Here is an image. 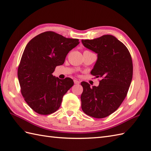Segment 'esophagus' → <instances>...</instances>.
<instances>
[{"mask_svg":"<svg viewBox=\"0 0 151 151\" xmlns=\"http://www.w3.org/2000/svg\"><path fill=\"white\" fill-rule=\"evenodd\" d=\"M74 83L75 84H79L80 83V82L79 81V80H74Z\"/></svg>","mask_w":151,"mask_h":151,"instance_id":"obj_1","label":"esophagus"}]
</instances>
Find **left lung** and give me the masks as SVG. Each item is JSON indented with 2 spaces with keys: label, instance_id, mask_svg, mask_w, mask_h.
I'll return each instance as SVG.
<instances>
[{
  "label": "left lung",
  "instance_id": "1",
  "mask_svg": "<svg viewBox=\"0 0 151 151\" xmlns=\"http://www.w3.org/2000/svg\"><path fill=\"white\" fill-rule=\"evenodd\" d=\"M82 42L98 54L91 74L101 78L97 87L81 82L82 109L93 118L107 117L118 109L127 96L132 78L131 54L122 42L110 35Z\"/></svg>",
  "mask_w": 151,
  "mask_h": 151
}]
</instances>
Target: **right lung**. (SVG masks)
Wrapping results in <instances>:
<instances>
[{
	"instance_id": "obj_1",
	"label": "right lung",
	"mask_w": 151,
	"mask_h": 151,
	"mask_svg": "<svg viewBox=\"0 0 151 151\" xmlns=\"http://www.w3.org/2000/svg\"><path fill=\"white\" fill-rule=\"evenodd\" d=\"M79 43L78 39L45 31L27 44L18 68V78L24 100L38 114L57 111L63 96L74 84L71 78L61 80L52 73Z\"/></svg>"
}]
</instances>
